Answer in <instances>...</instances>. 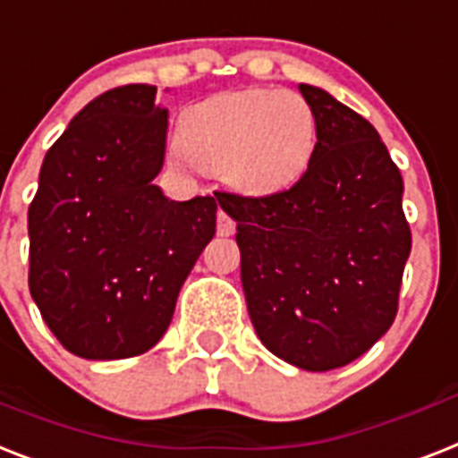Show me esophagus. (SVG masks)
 Masks as SVG:
<instances>
[{"instance_id":"obj_1","label":"esophagus","mask_w":458,"mask_h":458,"mask_svg":"<svg viewBox=\"0 0 458 458\" xmlns=\"http://www.w3.org/2000/svg\"><path fill=\"white\" fill-rule=\"evenodd\" d=\"M235 228H237V223L230 218L228 211L218 209V235H223V237L235 235Z\"/></svg>"}]
</instances>
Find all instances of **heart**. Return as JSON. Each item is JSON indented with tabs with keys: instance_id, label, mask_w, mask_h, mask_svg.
Here are the masks:
<instances>
[{
	"instance_id": "obj_1",
	"label": "heart",
	"mask_w": 458,
	"mask_h": 458,
	"mask_svg": "<svg viewBox=\"0 0 458 458\" xmlns=\"http://www.w3.org/2000/svg\"><path fill=\"white\" fill-rule=\"evenodd\" d=\"M318 120L289 89H237L204 98L178 120V159L221 174L247 197L292 188L315 150Z\"/></svg>"
}]
</instances>
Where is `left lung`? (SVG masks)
<instances>
[{
	"label": "left lung",
	"mask_w": 458,
	"mask_h": 458,
	"mask_svg": "<svg viewBox=\"0 0 458 458\" xmlns=\"http://www.w3.org/2000/svg\"><path fill=\"white\" fill-rule=\"evenodd\" d=\"M318 120L308 171L270 197L221 195L242 289L267 351L306 371L358 360L393 325L411 233L400 169L362 114L299 84Z\"/></svg>",
	"instance_id": "left-lung-1"
}]
</instances>
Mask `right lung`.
<instances>
[{"label":"right lung","instance_id":"obj_1","mask_svg":"<svg viewBox=\"0 0 458 458\" xmlns=\"http://www.w3.org/2000/svg\"><path fill=\"white\" fill-rule=\"evenodd\" d=\"M169 110L126 84L74 114L51 145L28 211L30 293L54 336L84 360L150 351L216 235V199L176 202L155 185Z\"/></svg>","mask_w":458,"mask_h":458}]
</instances>
